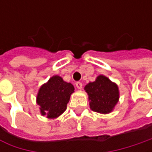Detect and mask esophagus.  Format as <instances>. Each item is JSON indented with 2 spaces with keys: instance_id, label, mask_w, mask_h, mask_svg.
I'll return each instance as SVG.
<instances>
[{
  "instance_id": "34e87169",
  "label": "esophagus",
  "mask_w": 152,
  "mask_h": 152,
  "mask_svg": "<svg viewBox=\"0 0 152 152\" xmlns=\"http://www.w3.org/2000/svg\"><path fill=\"white\" fill-rule=\"evenodd\" d=\"M82 86H83V85H82L81 82H77V83H76V87H77L79 90H81V89H82Z\"/></svg>"
}]
</instances>
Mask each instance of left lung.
<instances>
[{
  "mask_svg": "<svg viewBox=\"0 0 152 152\" xmlns=\"http://www.w3.org/2000/svg\"><path fill=\"white\" fill-rule=\"evenodd\" d=\"M90 107L102 114L112 113L119 101V89L116 83L104 75H99L94 82L85 86Z\"/></svg>",
  "mask_w": 152,
  "mask_h": 152,
  "instance_id": "8db88e82",
  "label": "left lung"
}]
</instances>
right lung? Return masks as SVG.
I'll list each match as a JSON object with an SVG mask.
<instances>
[{
	"label": "right lung",
	"mask_w": 152,
	"mask_h": 152,
	"mask_svg": "<svg viewBox=\"0 0 152 152\" xmlns=\"http://www.w3.org/2000/svg\"><path fill=\"white\" fill-rule=\"evenodd\" d=\"M74 87L63 79L54 75L40 86L36 96V103L39 106V112L47 118H56L63 113Z\"/></svg>",
	"instance_id": "add662e5"
}]
</instances>
